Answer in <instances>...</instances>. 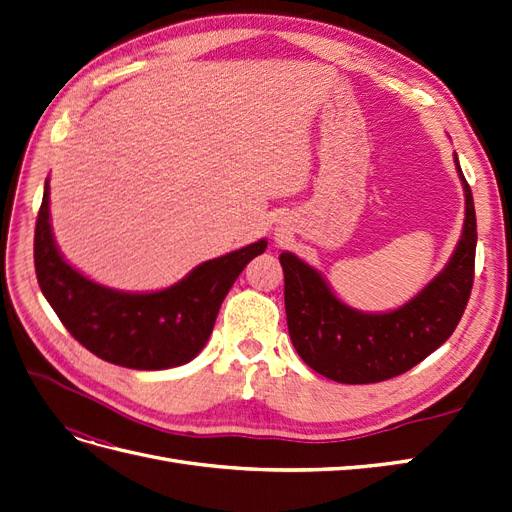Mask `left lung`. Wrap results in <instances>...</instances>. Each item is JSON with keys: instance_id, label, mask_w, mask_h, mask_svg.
I'll return each instance as SVG.
<instances>
[{"instance_id": "obj_1", "label": "left lung", "mask_w": 512, "mask_h": 512, "mask_svg": "<svg viewBox=\"0 0 512 512\" xmlns=\"http://www.w3.org/2000/svg\"><path fill=\"white\" fill-rule=\"evenodd\" d=\"M455 164L466 194L461 239L448 265L393 312H359L339 301L314 267L290 252L280 254L292 346L320 376L342 384L389 380L421 363L453 335L470 299L476 256L474 200L457 153Z\"/></svg>"}]
</instances>
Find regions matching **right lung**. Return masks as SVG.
<instances>
[{
  "mask_svg": "<svg viewBox=\"0 0 512 512\" xmlns=\"http://www.w3.org/2000/svg\"><path fill=\"white\" fill-rule=\"evenodd\" d=\"M267 250L260 239L192 269L158 292H121L76 271L53 239L49 179L36 220L34 262L40 290L76 342L128 369L190 363L205 348L220 305L247 262Z\"/></svg>",
  "mask_w": 512,
  "mask_h": 512,
  "instance_id": "add662e5",
  "label": "right lung"
}]
</instances>
